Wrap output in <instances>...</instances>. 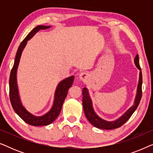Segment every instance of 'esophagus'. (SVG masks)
Segmentation results:
<instances>
[{
	"instance_id": "34e87169",
	"label": "esophagus",
	"mask_w": 153,
	"mask_h": 153,
	"mask_svg": "<svg viewBox=\"0 0 153 153\" xmlns=\"http://www.w3.org/2000/svg\"><path fill=\"white\" fill-rule=\"evenodd\" d=\"M88 77V74L85 72H83L79 74V79H80V80L83 81H86Z\"/></svg>"
}]
</instances>
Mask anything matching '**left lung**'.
<instances>
[{
    "mask_svg": "<svg viewBox=\"0 0 153 153\" xmlns=\"http://www.w3.org/2000/svg\"><path fill=\"white\" fill-rule=\"evenodd\" d=\"M134 62L136 66L137 67V68L140 70V76L139 85H138L137 88V95L135 99L134 104L122 117H120L118 120L114 121V122H107V121H105L99 118L96 115L95 113L94 112L93 106H92V102L91 98H90L88 93V90L85 88H83L82 94L83 111H84L85 115L88 120L95 127L102 129H114L116 128H118V127L122 126L123 125H124L129 120V118L131 116V115L133 114V113L137 108L142 97V81H143V80H142L141 67H140L139 65V58L138 54L134 58Z\"/></svg>",
    "mask_w": 153,
    "mask_h": 153,
    "instance_id": "1",
    "label": "left lung"
}]
</instances>
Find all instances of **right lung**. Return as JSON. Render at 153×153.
Returning a JSON list of instances; mask_svg holds the SVG:
<instances>
[{
    "label": "right lung",
    "instance_id": "add662e5",
    "mask_svg": "<svg viewBox=\"0 0 153 153\" xmlns=\"http://www.w3.org/2000/svg\"><path fill=\"white\" fill-rule=\"evenodd\" d=\"M49 27L50 26H37L34 29H33L26 37V38L22 42V43L20 44L19 47L18 48L17 52H16L13 68L12 69L10 76V100L12 108H13L14 111L16 112V114L24 122L30 125H33V126L48 125L53 123L57 118L58 115L60 114V111H61L64 100L65 99L67 95H68V90L70 89V88L72 87L74 79V76H70L62 81L58 84L57 89L56 91L55 100H54L53 107L45 116L39 117L33 116V115L27 111L21 104L19 97L17 85H16V74L22 51L26 45L27 41L30 39L33 35H35L37 31H39V30H45V29L49 28Z\"/></svg>",
    "mask_w": 153,
    "mask_h": 153
}]
</instances>
